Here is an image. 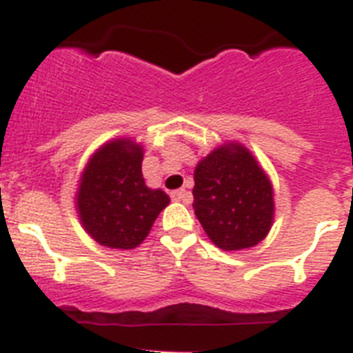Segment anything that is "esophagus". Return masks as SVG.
Here are the masks:
<instances>
[{"mask_svg":"<svg viewBox=\"0 0 353 353\" xmlns=\"http://www.w3.org/2000/svg\"><path fill=\"white\" fill-rule=\"evenodd\" d=\"M171 200L173 201H183V203H189L191 201V194H189L185 189H176V191L171 192Z\"/></svg>","mask_w":353,"mask_h":353,"instance_id":"1","label":"esophagus"}]
</instances>
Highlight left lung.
Returning <instances> with one entry per match:
<instances>
[{"label":"left lung","instance_id":"8db88e82","mask_svg":"<svg viewBox=\"0 0 353 353\" xmlns=\"http://www.w3.org/2000/svg\"><path fill=\"white\" fill-rule=\"evenodd\" d=\"M192 196L194 214L218 248H252L270 232L273 189L241 144L216 148L196 165Z\"/></svg>","mask_w":353,"mask_h":353}]
</instances>
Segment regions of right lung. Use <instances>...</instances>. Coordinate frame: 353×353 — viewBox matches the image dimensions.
Instances as JSON below:
<instances>
[{"instance_id":"right-lung-1","label":"right lung","mask_w":353,"mask_h":353,"mask_svg":"<svg viewBox=\"0 0 353 353\" xmlns=\"http://www.w3.org/2000/svg\"><path fill=\"white\" fill-rule=\"evenodd\" d=\"M141 162L139 144L117 139L99 148L85 165L78 189V212L83 228L99 245L135 248L170 203L164 191L144 183Z\"/></svg>"}]
</instances>
